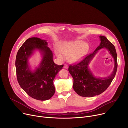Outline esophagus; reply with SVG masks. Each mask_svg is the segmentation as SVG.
I'll list each match as a JSON object with an SVG mask.
<instances>
[{"label":"esophagus","mask_w":128,"mask_h":128,"mask_svg":"<svg viewBox=\"0 0 128 128\" xmlns=\"http://www.w3.org/2000/svg\"><path fill=\"white\" fill-rule=\"evenodd\" d=\"M68 65H66V64H65L64 65V68H65V69H68Z\"/></svg>","instance_id":"34e87169"}]
</instances>
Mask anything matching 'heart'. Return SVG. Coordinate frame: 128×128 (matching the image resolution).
Returning <instances> with one entry per match:
<instances>
[{
	"instance_id": "heart-1",
	"label": "heart",
	"mask_w": 128,
	"mask_h": 128,
	"mask_svg": "<svg viewBox=\"0 0 128 128\" xmlns=\"http://www.w3.org/2000/svg\"><path fill=\"white\" fill-rule=\"evenodd\" d=\"M88 50V44L80 40L66 42L60 44L58 50L56 51V54L60 60L65 59L64 55L68 56L70 61L75 63L80 61Z\"/></svg>"
}]
</instances>
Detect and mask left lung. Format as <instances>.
<instances>
[{
  "mask_svg": "<svg viewBox=\"0 0 128 128\" xmlns=\"http://www.w3.org/2000/svg\"><path fill=\"white\" fill-rule=\"evenodd\" d=\"M100 44L93 53L86 56L82 61L70 65L68 71L74 79L73 89L78 95L83 97H93L105 91L112 81L117 70V56L114 46L105 36H100ZM106 48L113 58L114 68L112 74L106 78H97L93 74L89 64L98 50Z\"/></svg>",
  "mask_w": 128,
  "mask_h": 128,
  "instance_id": "1",
  "label": "left lung"
}]
</instances>
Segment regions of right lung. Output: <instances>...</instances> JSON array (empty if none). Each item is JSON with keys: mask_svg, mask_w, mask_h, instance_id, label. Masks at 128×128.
Segmentation results:
<instances>
[{"mask_svg": "<svg viewBox=\"0 0 128 128\" xmlns=\"http://www.w3.org/2000/svg\"><path fill=\"white\" fill-rule=\"evenodd\" d=\"M46 40L37 37L27 39L17 53L16 68L18 82L22 89L33 98L40 100L50 99L55 93L53 80L63 65L53 62L52 51ZM36 50L42 56L38 67L32 70L29 59Z\"/></svg>", "mask_w": 128, "mask_h": 128, "instance_id": "right-lung-1", "label": "right lung"}]
</instances>
